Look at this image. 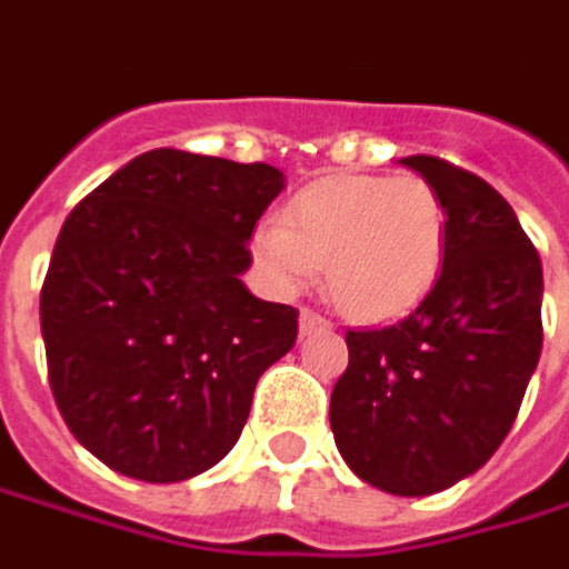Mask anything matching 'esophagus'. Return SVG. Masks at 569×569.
<instances>
[{
  "mask_svg": "<svg viewBox=\"0 0 569 569\" xmlns=\"http://www.w3.org/2000/svg\"><path fill=\"white\" fill-rule=\"evenodd\" d=\"M321 328H331V321L325 316H318L316 309H302L299 312V331L302 335H312V331H321Z\"/></svg>",
  "mask_w": 569,
  "mask_h": 569,
  "instance_id": "obj_1",
  "label": "esophagus"
}]
</instances>
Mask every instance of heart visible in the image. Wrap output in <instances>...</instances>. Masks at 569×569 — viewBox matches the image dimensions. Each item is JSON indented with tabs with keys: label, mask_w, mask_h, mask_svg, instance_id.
I'll use <instances>...</instances> for the list:
<instances>
[{
	"label": "heart",
	"mask_w": 569,
	"mask_h": 569,
	"mask_svg": "<svg viewBox=\"0 0 569 569\" xmlns=\"http://www.w3.org/2000/svg\"><path fill=\"white\" fill-rule=\"evenodd\" d=\"M267 280L296 292L325 263L328 292L360 321L402 316L435 286L448 248V209L416 173H335L289 199L280 221L253 231Z\"/></svg>",
	"instance_id": "heart-1"
}]
</instances>
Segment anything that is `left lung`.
Returning <instances> with one entry per match:
<instances>
[{"mask_svg":"<svg viewBox=\"0 0 569 569\" xmlns=\"http://www.w3.org/2000/svg\"><path fill=\"white\" fill-rule=\"evenodd\" d=\"M448 209L445 267L406 318L348 331L331 431L363 483L431 496L477 473L509 428L541 357V257L512 206L441 157H402Z\"/></svg>","mask_w":569,"mask_h":569,"instance_id":"1","label":"left lung"}]
</instances>
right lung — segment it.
Listing matches in <instances>:
<instances>
[{"mask_svg": "<svg viewBox=\"0 0 569 569\" xmlns=\"http://www.w3.org/2000/svg\"><path fill=\"white\" fill-rule=\"evenodd\" d=\"M283 192L270 163L157 148L67 216L41 286L57 409L86 451L144 483L216 467L241 438L260 373L299 331L241 273Z\"/></svg>", "mask_w": 569, "mask_h": 569, "instance_id": "1", "label": "right lung"}]
</instances>
